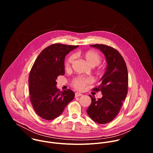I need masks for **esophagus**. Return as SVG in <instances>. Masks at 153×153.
<instances>
[{
    "label": "esophagus",
    "instance_id": "esophagus-1",
    "mask_svg": "<svg viewBox=\"0 0 153 153\" xmlns=\"http://www.w3.org/2000/svg\"><path fill=\"white\" fill-rule=\"evenodd\" d=\"M82 96V94L81 93H75V97H79V96Z\"/></svg>",
    "mask_w": 153,
    "mask_h": 153
}]
</instances>
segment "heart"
I'll return each instance as SVG.
<instances>
[{
  "instance_id": "1",
  "label": "heart",
  "mask_w": 153,
  "mask_h": 153,
  "mask_svg": "<svg viewBox=\"0 0 153 153\" xmlns=\"http://www.w3.org/2000/svg\"><path fill=\"white\" fill-rule=\"evenodd\" d=\"M82 56L85 59L90 65L92 67H96L98 65L102 60V57L99 53L94 50H87L85 51L79 52L76 55ZM74 60V56L71 55L68 57L65 62V67L66 69L71 68V65ZM93 82L91 78L83 76H77L73 79L72 81V86L77 90H83L86 86Z\"/></svg>"
}]
</instances>
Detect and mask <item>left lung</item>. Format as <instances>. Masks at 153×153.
Wrapping results in <instances>:
<instances>
[{
  "instance_id": "left-lung-1",
  "label": "left lung",
  "mask_w": 153,
  "mask_h": 153,
  "mask_svg": "<svg viewBox=\"0 0 153 153\" xmlns=\"http://www.w3.org/2000/svg\"><path fill=\"white\" fill-rule=\"evenodd\" d=\"M100 50L107 62L106 72L100 79L101 84L93 89L101 91L103 96L96 100L90 95L91 104L86 110L90 117L99 124L112 121L119 114L125 100L128 86V74L126 63L117 50L103 44L90 45Z\"/></svg>"
}]
</instances>
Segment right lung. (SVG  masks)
<instances>
[{"label": "right lung", "mask_w": 153, "mask_h": 153, "mask_svg": "<svg viewBox=\"0 0 153 153\" xmlns=\"http://www.w3.org/2000/svg\"><path fill=\"white\" fill-rule=\"evenodd\" d=\"M78 45L54 43L43 49L36 59L29 75L30 100L34 111L47 120L59 116L74 97L71 90L60 91L57 77L65 74V57Z\"/></svg>", "instance_id": "right-lung-1"}]
</instances>
